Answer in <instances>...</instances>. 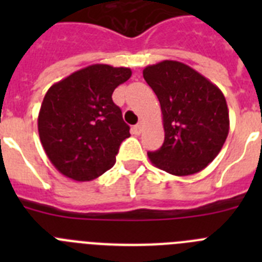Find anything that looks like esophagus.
Returning <instances> with one entry per match:
<instances>
[{
    "label": "esophagus",
    "mask_w": 262,
    "mask_h": 262,
    "mask_svg": "<svg viewBox=\"0 0 262 262\" xmlns=\"http://www.w3.org/2000/svg\"><path fill=\"white\" fill-rule=\"evenodd\" d=\"M143 128H144V123H143V122H140V123L136 124V126L134 127V133H135L136 135H140V134L143 133Z\"/></svg>",
    "instance_id": "esophagus-1"
}]
</instances>
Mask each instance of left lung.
I'll return each instance as SVG.
<instances>
[{"label": "left lung", "instance_id": "8db88e82", "mask_svg": "<svg viewBox=\"0 0 262 262\" xmlns=\"http://www.w3.org/2000/svg\"><path fill=\"white\" fill-rule=\"evenodd\" d=\"M143 77L157 96L165 139L151 163L173 176L201 172L217 156L230 131L222 90L195 69L176 60L145 67Z\"/></svg>", "mask_w": 262, "mask_h": 262}]
</instances>
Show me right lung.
<instances>
[{"label": "right lung", "instance_id": "add662e5", "mask_svg": "<svg viewBox=\"0 0 262 262\" xmlns=\"http://www.w3.org/2000/svg\"><path fill=\"white\" fill-rule=\"evenodd\" d=\"M131 73L124 67L93 64L48 89L39 111V138L61 174L92 181L114 165L129 126L111 96Z\"/></svg>", "mask_w": 262, "mask_h": 262}]
</instances>
